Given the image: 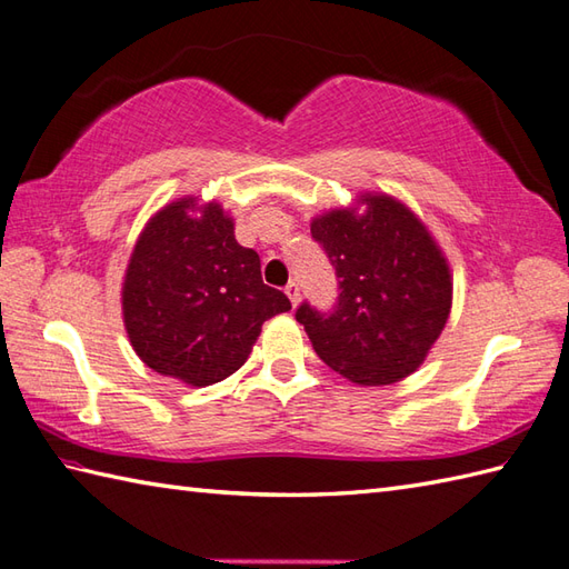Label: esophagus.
Wrapping results in <instances>:
<instances>
[{
  "instance_id": "34e87169",
  "label": "esophagus",
  "mask_w": 569,
  "mask_h": 569,
  "mask_svg": "<svg viewBox=\"0 0 569 569\" xmlns=\"http://www.w3.org/2000/svg\"><path fill=\"white\" fill-rule=\"evenodd\" d=\"M286 296H288V300H291L293 308L300 303V288H298L296 281H291V283L286 286Z\"/></svg>"
}]
</instances>
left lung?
I'll return each instance as SVG.
<instances>
[{
  "instance_id": "1",
  "label": "left lung",
  "mask_w": 569,
  "mask_h": 569,
  "mask_svg": "<svg viewBox=\"0 0 569 569\" xmlns=\"http://www.w3.org/2000/svg\"><path fill=\"white\" fill-rule=\"evenodd\" d=\"M361 208L312 217L340 278L332 312L303 303V325L318 357L359 386H389L426 361L452 308V273L420 217L386 192H361Z\"/></svg>"
}]
</instances>
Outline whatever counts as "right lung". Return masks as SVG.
Segmentation results:
<instances>
[{
    "mask_svg": "<svg viewBox=\"0 0 569 569\" xmlns=\"http://www.w3.org/2000/svg\"><path fill=\"white\" fill-rule=\"evenodd\" d=\"M291 300L261 281V261L234 239L220 202L163 204L134 244L122 283L124 330L149 369L212 386L244 365L261 325Z\"/></svg>",
    "mask_w": 569,
    "mask_h": 569,
    "instance_id": "add662e5",
    "label": "right lung"
}]
</instances>
